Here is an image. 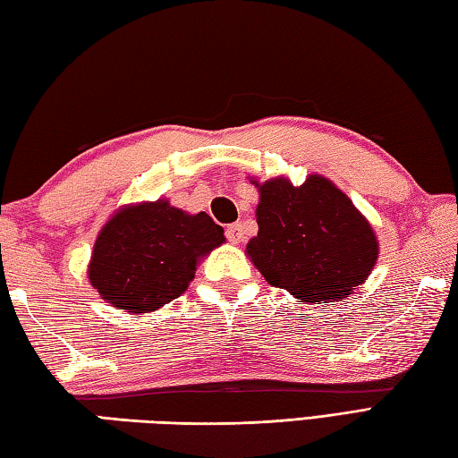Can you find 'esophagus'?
<instances>
[{"mask_svg":"<svg viewBox=\"0 0 458 458\" xmlns=\"http://www.w3.org/2000/svg\"><path fill=\"white\" fill-rule=\"evenodd\" d=\"M225 235H227V239L231 241L233 245H237V243H241V241L245 239V233H243V227H241V223H235V225H229L227 231H225Z\"/></svg>","mask_w":458,"mask_h":458,"instance_id":"obj_1","label":"esophagus"}]
</instances>
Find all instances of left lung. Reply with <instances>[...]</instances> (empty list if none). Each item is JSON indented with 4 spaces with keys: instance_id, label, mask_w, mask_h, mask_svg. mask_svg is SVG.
Listing matches in <instances>:
<instances>
[{
    "instance_id": "left-lung-1",
    "label": "left lung",
    "mask_w": 458,
    "mask_h": 458,
    "mask_svg": "<svg viewBox=\"0 0 458 458\" xmlns=\"http://www.w3.org/2000/svg\"><path fill=\"white\" fill-rule=\"evenodd\" d=\"M249 181L259 191V231L245 253L267 283L299 303L321 305L349 297L367 281L378 259L377 233L331 179Z\"/></svg>"
}]
</instances>
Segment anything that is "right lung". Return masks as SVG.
Here are the masks:
<instances>
[{
	"label": "right lung",
	"instance_id": "add662e5",
	"mask_svg": "<svg viewBox=\"0 0 458 458\" xmlns=\"http://www.w3.org/2000/svg\"><path fill=\"white\" fill-rule=\"evenodd\" d=\"M225 243L205 211L187 213L169 199L123 205L95 239L88 279L111 307L153 313L183 295L197 265Z\"/></svg>",
	"mask_w": 458,
	"mask_h": 458
}]
</instances>
